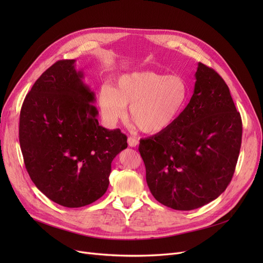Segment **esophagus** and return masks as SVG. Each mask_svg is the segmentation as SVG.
<instances>
[{"label": "esophagus", "instance_id": "obj_1", "mask_svg": "<svg viewBox=\"0 0 263 263\" xmlns=\"http://www.w3.org/2000/svg\"><path fill=\"white\" fill-rule=\"evenodd\" d=\"M128 145L130 147H136L137 145H139V140L135 139V137H133V136H129L128 137Z\"/></svg>", "mask_w": 263, "mask_h": 263}]
</instances>
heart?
<instances>
[{"label":"heart","mask_w":263,"mask_h":263,"mask_svg":"<svg viewBox=\"0 0 263 263\" xmlns=\"http://www.w3.org/2000/svg\"><path fill=\"white\" fill-rule=\"evenodd\" d=\"M190 96L187 81L180 74L135 71L119 77L114 87L104 85L98 103L104 121L110 126L127 116L148 134L163 132L180 117Z\"/></svg>","instance_id":"1"}]
</instances>
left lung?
Segmentation results:
<instances>
[{
  "instance_id": "obj_1",
  "label": "left lung",
  "mask_w": 263,
  "mask_h": 263,
  "mask_svg": "<svg viewBox=\"0 0 263 263\" xmlns=\"http://www.w3.org/2000/svg\"><path fill=\"white\" fill-rule=\"evenodd\" d=\"M194 93L173 126L140 141L146 181L168 208L194 210L230 183L242 143V119L214 69L198 64Z\"/></svg>"
}]
</instances>
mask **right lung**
Segmentation results:
<instances>
[{
  "mask_svg": "<svg viewBox=\"0 0 263 263\" xmlns=\"http://www.w3.org/2000/svg\"><path fill=\"white\" fill-rule=\"evenodd\" d=\"M74 60L53 64L25 96L19 141L37 189L61 205L80 208L103 196L110 164L128 147L119 129L99 126L95 93Z\"/></svg>",
  "mask_w": 263,
  "mask_h": 263,
  "instance_id": "obj_1",
  "label": "right lung"
}]
</instances>
